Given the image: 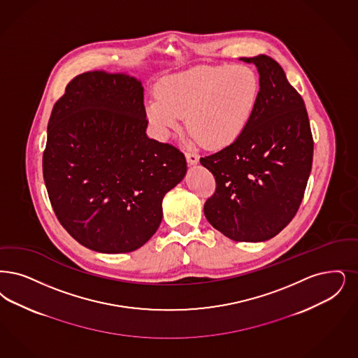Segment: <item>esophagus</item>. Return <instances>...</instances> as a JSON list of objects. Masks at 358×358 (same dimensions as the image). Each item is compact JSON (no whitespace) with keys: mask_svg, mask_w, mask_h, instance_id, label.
Listing matches in <instances>:
<instances>
[{"mask_svg":"<svg viewBox=\"0 0 358 358\" xmlns=\"http://www.w3.org/2000/svg\"><path fill=\"white\" fill-rule=\"evenodd\" d=\"M186 161L189 165H197L200 161V156L194 152H186L185 153Z\"/></svg>","mask_w":358,"mask_h":358,"instance_id":"1","label":"esophagus"}]
</instances>
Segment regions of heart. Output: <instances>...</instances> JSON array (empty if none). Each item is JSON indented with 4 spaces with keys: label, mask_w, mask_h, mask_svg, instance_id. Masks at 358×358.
I'll use <instances>...</instances> for the list:
<instances>
[{
    "label": "heart",
    "mask_w": 358,
    "mask_h": 358,
    "mask_svg": "<svg viewBox=\"0 0 358 358\" xmlns=\"http://www.w3.org/2000/svg\"><path fill=\"white\" fill-rule=\"evenodd\" d=\"M158 97L145 103L149 122L161 136L181 125L201 143L220 149L234 143L249 125L259 97V77L246 64L197 66L165 77Z\"/></svg>",
    "instance_id": "1"
}]
</instances>
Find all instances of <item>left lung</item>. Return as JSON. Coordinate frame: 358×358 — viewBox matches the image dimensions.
Listing matches in <instances>:
<instances>
[{
  "mask_svg": "<svg viewBox=\"0 0 358 358\" xmlns=\"http://www.w3.org/2000/svg\"><path fill=\"white\" fill-rule=\"evenodd\" d=\"M240 59L257 68V106L234 143L201 158L217 184L203 213L230 240L262 243L284 229L300 208L313 137L303 100L278 62L265 55Z\"/></svg>",
  "mask_w": 358,
  "mask_h": 358,
  "instance_id": "left-lung-1",
  "label": "left lung"
}]
</instances>
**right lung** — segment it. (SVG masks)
Masks as SVG:
<instances>
[{"instance_id": "obj_1", "label": "right lung", "mask_w": 358, "mask_h": 358, "mask_svg": "<svg viewBox=\"0 0 358 358\" xmlns=\"http://www.w3.org/2000/svg\"><path fill=\"white\" fill-rule=\"evenodd\" d=\"M146 127L143 84L127 73L74 77L52 110L45 185L61 225L87 249L141 248L162 221L164 196L185 177V156Z\"/></svg>"}]
</instances>
